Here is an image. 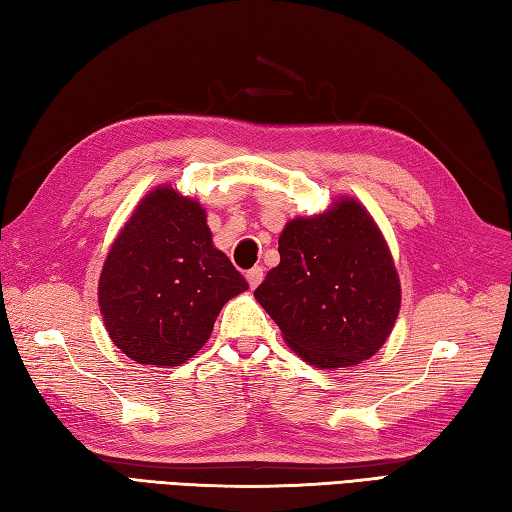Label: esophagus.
Wrapping results in <instances>:
<instances>
[{
    "label": "esophagus",
    "mask_w": 512,
    "mask_h": 512,
    "mask_svg": "<svg viewBox=\"0 0 512 512\" xmlns=\"http://www.w3.org/2000/svg\"><path fill=\"white\" fill-rule=\"evenodd\" d=\"M263 267H252V269H249L247 271V274H245V278H247V283H249V287H252V289H256L258 285H260V280H263Z\"/></svg>",
    "instance_id": "34e87169"
}]
</instances>
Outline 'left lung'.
Returning a JSON list of instances; mask_svg holds the SVG:
<instances>
[{"label": "left lung", "mask_w": 512, "mask_h": 512, "mask_svg": "<svg viewBox=\"0 0 512 512\" xmlns=\"http://www.w3.org/2000/svg\"><path fill=\"white\" fill-rule=\"evenodd\" d=\"M278 254V267L254 296L302 360L340 369L380 351L400 311V278L387 241L356 198L289 221Z\"/></svg>", "instance_id": "1"}]
</instances>
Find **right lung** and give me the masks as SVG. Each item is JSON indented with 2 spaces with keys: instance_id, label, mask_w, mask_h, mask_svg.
Listing matches in <instances>:
<instances>
[{
  "instance_id": "add662e5",
  "label": "right lung",
  "mask_w": 512,
  "mask_h": 512,
  "mask_svg": "<svg viewBox=\"0 0 512 512\" xmlns=\"http://www.w3.org/2000/svg\"><path fill=\"white\" fill-rule=\"evenodd\" d=\"M247 289L212 243L201 203L161 185L141 198L108 252L99 307L112 342L139 364L179 367Z\"/></svg>"
}]
</instances>
